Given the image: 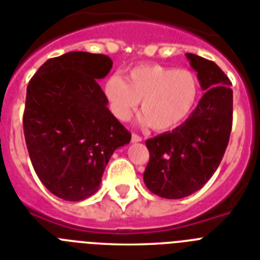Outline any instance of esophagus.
Wrapping results in <instances>:
<instances>
[{
  "mask_svg": "<svg viewBox=\"0 0 260 260\" xmlns=\"http://www.w3.org/2000/svg\"><path fill=\"white\" fill-rule=\"evenodd\" d=\"M132 142L134 143L142 142V136H139L138 134H132Z\"/></svg>",
  "mask_w": 260,
  "mask_h": 260,
  "instance_id": "1",
  "label": "esophagus"
}]
</instances>
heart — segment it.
I'll return each mask as SVG.
<instances>
[{
  "instance_id": "obj_1",
  "label": "heart",
  "mask_w": 260,
  "mask_h": 260,
  "mask_svg": "<svg viewBox=\"0 0 260 260\" xmlns=\"http://www.w3.org/2000/svg\"><path fill=\"white\" fill-rule=\"evenodd\" d=\"M104 94L118 120H128L142 101L140 112L147 124L155 131H167L191 113L198 97V79L186 69L143 64L132 67L126 79L110 75L104 83Z\"/></svg>"
}]
</instances>
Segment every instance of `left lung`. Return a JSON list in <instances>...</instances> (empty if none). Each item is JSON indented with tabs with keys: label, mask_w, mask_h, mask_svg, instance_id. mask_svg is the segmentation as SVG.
Listing matches in <instances>:
<instances>
[{
	"label": "left lung",
	"mask_w": 260,
	"mask_h": 260,
	"mask_svg": "<svg viewBox=\"0 0 260 260\" xmlns=\"http://www.w3.org/2000/svg\"><path fill=\"white\" fill-rule=\"evenodd\" d=\"M205 94L182 125L148 139L144 183L159 197L178 200L201 189L217 170L232 129L234 94L225 73L212 60L186 54Z\"/></svg>",
	"instance_id": "1"
}]
</instances>
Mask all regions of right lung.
<instances>
[{"label":"right lung","instance_id":"add662e5","mask_svg":"<svg viewBox=\"0 0 260 260\" xmlns=\"http://www.w3.org/2000/svg\"><path fill=\"white\" fill-rule=\"evenodd\" d=\"M112 64L106 55L67 52L39 67L26 87L22 125L30 162L43 185L66 201L95 193L114 150L131 140L97 82Z\"/></svg>","mask_w":260,"mask_h":260}]
</instances>
